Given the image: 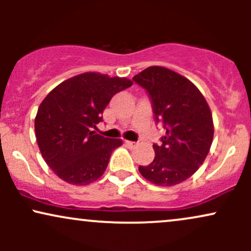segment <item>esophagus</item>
Listing matches in <instances>:
<instances>
[{"mask_svg":"<svg viewBox=\"0 0 251 251\" xmlns=\"http://www.w3.org/2000/svg\"><path fill=\"white\" fill-rule=\"evenodd\" d=\"M125 144H126V145H127V146H131V148H132V146H134L137 143L131 142V140H125Z\"/></svg>","mask_w":251,"mask_h":251,"instance_id":"obj_1","label":"esophagus"}]
</instances>
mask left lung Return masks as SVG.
Returning a JSON list of instances; mask_svg holds the SVG:
<instances>
[{
    "label": "left lung",
    "instance_id": "1",
    "mask_svg": "<svg viewBox=\"0 0 251 251\" xmlns=\"http://www.w3.org/2000/svg\"><path fill=\"white\" fill-rule=\"evenodd\" d=\"M133 80L146 89L154 120L166 129L162 144H153V162L139 166V172L155 185L179 184L200 169L211 148L214 122L208 102L189 79L162 66L146 68Z\"/></svg>",
    "mask_w": 251,
    "mask_h": 251
}]
</instances>
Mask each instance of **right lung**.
<instances>
[{
  "label": "right lung",
  "instance_id": "1",
  "mask_svg": "<svg viewBox=\"0 0 251 251\" xmlns=\"http://www.w3.org/2000/svg\"><path fill=\"white\" fill-rule=\"evenodd\" d=\"M126 77L79 74L57 85L40 103L35 134L40 151L57 177L73 185H87L103 175L112 151L123 145L92 131L118 92L131 87Z\"/></svg>",
  "mask_w": 251,
  "mask_h": 251
}]
</instances>
